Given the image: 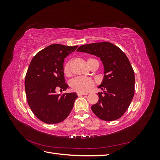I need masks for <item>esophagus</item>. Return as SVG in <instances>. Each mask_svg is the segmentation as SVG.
Returning a JSON list of instances; mask_svg holds the SVG:
<instances>
[{
  "instance_id": "34e87169",
  "label": "esophagus",
  "mask_w": 160,
  "mask_h": 160,
  "mask_svg": "<svg viewBox=\"0 0 160 160\" xmlns=\"http://www.w3.org/2000/svg\"><path fill=\"white\" fill-rule=\"evenodd\" d=\"M88 93H77V95L78 96H81V95H88Z\"/></svg>"
}]
</instances>
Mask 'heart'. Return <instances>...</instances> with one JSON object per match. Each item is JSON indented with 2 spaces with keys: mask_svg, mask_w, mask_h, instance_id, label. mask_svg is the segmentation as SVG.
Masks as SVG:
<instances>
[{
  "mask_svg": "<svg viewBox=\"0 0 160 160\" xmlns=\"http://www.w3.org/2000/svg\"><path fill=\"white\" fill-rule=\"evenodd\" d=\"M93 60H95L93 58H89L88 59V63L89 65L90 62ZM64 74L66 76H69L71 75L70 62H67L63 67ZM72 89L79 92V93H85V92L90 90L95 85V82L91 79L83 77H78L72 79L70 83Z\"/></svg>",
  "mask_w": 160,
  "mask_h": 160,
  "instance_id": "b5f03b06",
  "label": "heart"
}]
</instances>
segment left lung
<instances>
[{
	"label": "left lung",
	"mask_w": 160,
	"mask_h": 160,
	"mask_svg": "<svg viewBox=\"0 0 160 160\" xmlns=\"http://www.w3.org/2000/svg\"><path fill=\"white\" fill-rule=\"evenodd\" d=\"M77 51L100 57L104 65V78L99 88V101L91 106L96 116L111 122L125 113L135 93L134 71L126 55L109 42L91 43L80 46Z\"/></svg>",
	"instance_id": "left-lung-1"
}]
</instances>
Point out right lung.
<instances>
[{
    "label": "right lung",
    "instance_id": "1",
    "mask_svg": "<svg viewBox=\"0 0 160 160\" xmlns=\"http://www.w3.org/2000/svg\"><path fill=\"white\" fill-rule=\"evenodd\" d=\"M78 46L53 44L38 52L27 71L25 85L28 105L36 117L48 124L64 121L73 108L75 93L57 94L66 90L63 62L65 58Z\"/></svg>",
    "mask_w": 160,
    "mask_h": 160
}]
</instances>
